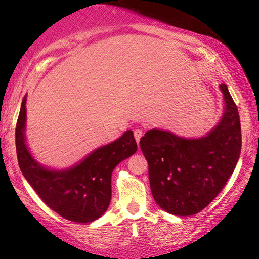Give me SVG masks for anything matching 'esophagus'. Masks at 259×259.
<instances>
[{
	"mask_svg": "<svg viewBox=\"0 0 259 259\" xmlns=\"http://www.w3.org/2000/svg\"><path fill=\"white\" fill-rule=\"evenodd\" d=\"M143 131L141 130H139V128H137V130H134V138H136V141L138 144H139V141H140V139H141V137H143Z\"/></svg>",
	"mask_w": 259,
	"mask_h": 259,
	"instance_id": "esophagus-1",
	"label": "esophagus"
}]
</instances>
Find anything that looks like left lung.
Wrapping results in <instances>:
<instances>
[{"instance_id":"1","label":"left lung","mask_w":259,"mask_h":259,"mask_svg":"<svg viewBox=\"0 0 259 259\" xmlns=\"http://www.w3.org/2000/svg\"><path fill=\"white\" fill-rule=\"evenodd\" d=\"M224 112L206 136L183 138L169 131L148 130L140 148L148 162L151 191L159 206L175 215L204 210L225 186L242 150L238 109L228 86H219Z\"/></svg>"}]
</instances>
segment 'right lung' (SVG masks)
I'll return each mask as SVG.
<instances>
[{
  "label": "right lung",
  "instance_id": "right-lung-1",
  "mask_svg": "<svg viewBox=\"0 0 259 259\" xmlns=\"http://www.w3.org/2000/svg\"><path fill=\"white\" fill-rule=\"evenodd\" d=\"M26 102L24 95L15 131L17 160L24 178L61 217L75 223L97 221L111 203L113 169L137 152L133 132L127 130L118 139L95 148L70 167L49 168L34 158L27 145Z\"/></svg>",
  "mask_w": 259,
  "mask_h": 259
}]
</instances>
